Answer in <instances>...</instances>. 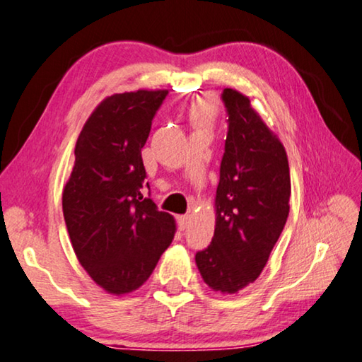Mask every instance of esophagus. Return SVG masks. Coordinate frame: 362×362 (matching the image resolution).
<instances>
[{"mask_svg":"<svg viewBox=\"0 0 362 362\" xmlns=\"http://www.w3.org/2000/svg\"><path fill=\"white\" fill-rule=\"evenodd\" d=\"M190 216H180L179 217V227H180V230H185V228L190 226Z\"/></svg>","mask_w":362,"mask_h":362,"instance_id":"obj_1","label":"esophagus"}]
</instances>
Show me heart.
<instances>
[{"label":"heart","mask_w":362,"mask_h":362,"mask_svg":"<svg viewBox=\"0 0 362 362\" xmlns=\"http://www.w3.org/2000/svg\"><path fill=\"white\" fill-rule=\"evenodd\" d=\"M188 114H190V120L194 127H198V125H209L217 114V105L209 96H204V98H198L193 103Z\"/></svg>","instance_id":"heart-1"}]
</instances>
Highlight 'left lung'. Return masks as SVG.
<instances>
[{
  "label": "left lung",
  "mask_w": 362,
  "mask_h": 362,
  "mask_svg": "<svg viewBox=\"0 0 362 362\" xmlns=\"http://www.w3.org/2000/svg\"><path fill=\"white\" fill-rule=\"evenodd\" d=\"M222 100L228 134L214 198V237L194 261L212 291L235 295L266 266L288 217L291 182L282 141L250 96L226 88Z\"/></svg>",
  "instance_id": "left-lung-1"
}]
</instances>
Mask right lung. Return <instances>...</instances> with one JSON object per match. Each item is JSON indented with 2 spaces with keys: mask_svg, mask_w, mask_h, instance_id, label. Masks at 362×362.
<instances>
[{
  "mask_svg": "<svg viewBox=\"0 0 362 362\" xmlns=\"http://www.w3.org/2000/svg\"><path fill=\"white\" fill-rule=\"evenodd\" d=\"M168 90L114 93L90 114L62 190V212L78 262L109 295L139 290L175 235V219L143 198L141 148Z\"/></svg>",
  "mask_w": 362,
  "mask_h": 362,
  "instance_id": "obj_1",
  "label": "right lung"
}]
</instances>
